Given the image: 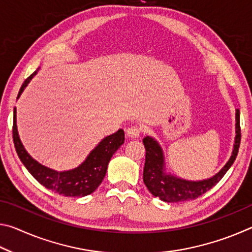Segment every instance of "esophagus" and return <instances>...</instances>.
Returning <instances> with one entry per match:
<instances>
[{
    "mask_svg": "<svg viewBox=\"0 0 252 252\" xmlns=\"http://www.w3.org/2000/svg\"><path fill=\"white\" fill-rule=\"evenodd\" d=\"M126 133L127 136H129V138L136 139V138H139L140 133H141V127L138 126H131L126 130Z\"/></svg>",
    "mask_w": 252,
    "mask_h": 252,
    "instance_id": "obj_1",
    "label": "esophagus"
}]
</instances>
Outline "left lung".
Segmentation results:
<instances>
[{
	"label": "left lung",
	"instance_id": "1",
	"mask_svg": "<svg viewBox=\"0 0 252 252\" xmlns=\"http://www.w3.org/2000/svg\"><path fill=\"white\" fill-rule=\"evenodd\" d=\"M240 111L236 109V138H234L232 153L222 169L211 178L204 180H187L173 176L165 169L163 150L159 142L152 136L147 135L143 139L146 148V163L143 169V181L148 190L160 200L168 203H177L197 199L206 193L218 183L227 173L236 160L240 146Z\"/></svg>",
	"mask_w": 252,
	"mask_h": 252
}]
</instances>
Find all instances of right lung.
I'll return each instance as SVG.
<instances>
[{
	"mask_svg": "<svg viewBox=\"0 0 252 252\" xmlns=\"http://www.w3.org/2000/svg\"><path fill=\"white\" fill-rule=\"evenodd\" d=\"M37 69L24 81L20 89L18 99L24 89L31 82ZM13 141L16 153L28 171L46 189L64 197H85L91 194L101 185L106 173L108 164L116 151L125 143V131L118 130L116 133L105 136L97 146L89 153L85 160L78 167L65 171H57L45 167L29 155L21 142L18 126H16V109L13 112Z\"/></svg>",
	"mask_w": 252,
	"mask_h": 252,
	"instance_id": "obj_1",
	"label": "right lung"
}]
</instances>
